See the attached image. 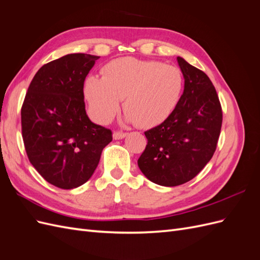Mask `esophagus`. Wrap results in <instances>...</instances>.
Listing matches in <instances>:
<instances>
[{
	"instance_id": "esophagus-1",
	"label": "esophagus",
	"mask_w": 260,
	"mask_h": 260,
	"mask_svg": "<svg viewBox=\"0 0 260 260\" xmlns=\"http://www.w3.org/2000/svg\"><path fill=\"white\" fill-rule=\"evenodd\" d=\"M125 136H127V133H123V132H120V131H116V132H114L113 138H114L115 140H121V139H123Z\"/></svg>"
}]
</instances>
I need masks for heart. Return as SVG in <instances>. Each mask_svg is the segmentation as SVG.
Here are the masks:
<instances>
[{
	"label": "heart",
	"mask_w": 260,
	"mask_h": 260,
	"mask_svg": "<svg viewBox=\"0 0 260 260\" xmlns=\"http://www.w3.org/2000/svg\"><path fill=\"white\" fill-rule=\"evenodd\" d=\"M183 86L182 73L176 66L122 57L108 62L103 78L86 77L83 92L99 122L111 121L123 100L125 120L149 129L166 121L175 112Z\"/></svg>",
	"instance_id": "heart-1"
}]
</instances>
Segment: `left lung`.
I'll return each instance as SVG.
<instances>
[{
	"mask_svg": "<svg viewBox=\"0 0 260 260\" xmlns=\"http://www.w3.org/2000/svg\"><path fill=\"white\" fill-rule=\"evenodd\" d=\"M184 90L175 112L159 125L144 132L147 145L138 159L152 182L177 186L192 180L216 151L222 111L208 76L177 57Z\"/></svg>",
	"mask_w": 260,
	"mask_h": 260,
	"instance_id": "8db88e82",
	"label": "left lung"
}]
</instances>
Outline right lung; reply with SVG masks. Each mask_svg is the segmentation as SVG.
<instances>
[{
	"mask_svg": "<svg viewBox=\"0 0 260 260\" xmlns=\"http://www.w3.org/2000/svg\"><path fill=\"white\" fill-rule=\"evenodd\" d=\"M100 56L75 53L43 65L21 107L23 144L30 162L49 183L82 185L96 169L112 131L85 112L83 84Z\"/></svg>",
	"mask_w": 260,
	"mask_h": 260,
	"instance_id": "1",
	"label": "right lung"
}]
</instances>
